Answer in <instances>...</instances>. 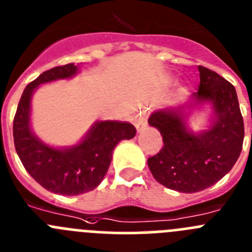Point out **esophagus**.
Returning <instances> with one entry per match:
<instances>
[{
	"label": "esophagus",
	"mask_w": 252,
	"mask_h": 252,
	"mask_svg": "<svg viewBox=\"0 0 252 252\" xmlns=\"http://www.w3.org/2000/svg\"><path fill=\"white\" fill-rule=\"evenodd\" d=\"M135 126H136V128H137L138 132H141V131H144L145 128H146V126H147V115H146V112H145V111L140 112V114L136 116Z\"/></svg>",
	"instance_id": "1"
}]
</instances>
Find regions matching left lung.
<instances>
[{
	"mask_svg": "<svg viewBox=\"0 0 252 252\" xmlns=\"http://www.w3.org/2000/svg\"><path fill=\"white\" fill-rule=\"evenodd\" d=\"M200 85L195 103L210 102L214 111L209 130L193 133L188 128L185 107L155 111L150 126L162 136L163 147L147 160L150 171L165 188L197 192L222 179L239 158L244 142V120L236 90L215 71L198 66Z\"/></svg>",
	"mask_w": 252,
	"mask_h": 252,
	"instance_id": "obj_1",
	"label": "left lung"
}]
</instances>
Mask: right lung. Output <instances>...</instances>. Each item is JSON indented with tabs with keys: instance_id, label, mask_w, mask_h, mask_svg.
I'll use <instances>...</instances> for the list:
<instances>
[{
	"instance_id": "1",
	"label": "right lung",
	"mask_w": 252,
	"mask_h": 252,
	"mask_svg": "<svg viewBox=\"0 0 252 252\" xmlns=\"http://www.w3.org/2000/svg\"><path fill=\"white\" fill-rule=\"evenodd\" d=\"M78 66L67 63L41 73L25 89L13 120L16 152L26 171L46 190L61 195H81L101 184L112 152L121 140H130L136 128L128 122L97 121L80 144L66 149L48 146L31 130V97L42 84L73 77Z\"/></svg>"
}]
</instances>
